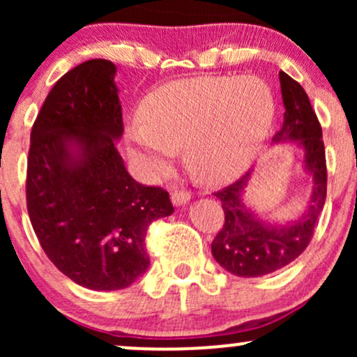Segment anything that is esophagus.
<instances>
[{"label":"esophagus","mask_w":357,"mask_h":357,"mask_svg":"<svg viewBox=\"0 0 357 357\" xmlns=\"http://www.w3.org/2000/svg\"><path fill=\"white\" fill-rule=\"evenodd\" d=\"M171 202H173L174 206H183V204L191 202V192L176 190L173 191V195H171Z\"/></svg>","instance_id":"34e87169"}]
</instances>
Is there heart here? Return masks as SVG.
Returning <instances> with one entry per match:
<instances>
[{
	"instance_id": "heart-1",
	"label": "heart",
	"mask_w": 357,
	"mask_h": 357,
	"mask_svg": "<svg viewBox=\"0 0 357 357\" xmlns=\"http://www.w3.org/2000/svg\"><path fill=\"white\" fill-rule=\"evenodd\" d=\"M275 117L272 89L257 77H199L162 85L146 97L141 119L126 127L130 153L146 174L169 171L184 146L204 183L238 178L264 146Z\"/></svg>"
}]
</instances>
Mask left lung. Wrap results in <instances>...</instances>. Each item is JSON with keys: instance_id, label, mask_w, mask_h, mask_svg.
<instances>
[{"instance_id": "obj_1", "label": "left lung", "mask_w": 357, "mask_h": 357, "mask_svg": "<svg viewBox=\"0 0 357 357\" xmlns=\"http://www.w3.org/2000/svg\"><path fill=\"white\" fill-rule=\"evenodd\" d=\"M284 124L272 144L292 142L302 153L304 171L312 179V191L305 211L289 223H272L245 202L253 169L243 178L215 192L225 211V225L211 243L215 260L236 277H264L292 264L307 248L321 215L327 192L326 151L322 129L302 85L278 73Z\"/></svg>"}]
</instances>
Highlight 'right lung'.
<instances>
[{
    "mask_svg": "<svg viewBox=\"0 0 357 357\" xmlns=\"http://www.w3.org/2000/svg\"><path fill=\"white\" fill-rule=\"evenodd\" d=\"M116 65L89 60L53 85L31 129L26 206L43 252L90 290H121L149 268L144 238L169 195L127 173Z\"/></svg>",
    "mask_w": 357,
    "mask_h": 357,
    "instance_id": "obj_1",
    "label": "right lung"
}]
</instances>
